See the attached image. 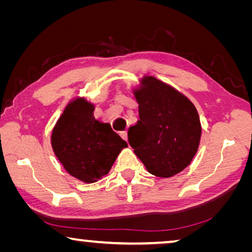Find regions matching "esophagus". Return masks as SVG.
I'll use <instances>...</instances> for the list:
<instances>
[{"instance_id":"esophagus-1","label":"esophagus","mask_w":252,"mask_h":252,"mask_svg":"<svg viewBox=\"0 0 252 252\" xmlns=\"http://www.w3.org/2000/svg\"><path fill=\"white\" fill-rule=\"evenodd\" d=\"M120 135L122 136L123 140H126L127 139V131L126 130V131H121L120 132Z\"/></svg>"}]
</instances>
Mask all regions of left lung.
Instances as JSON below:
<instances>
[{
    "mask_svg": "<svg viewBox=\"0 0 252 252\" xmlns=\"http://www.w3.org/2000/svg\"><path fill=\"white\" fill-rule=\"evenodd\" d=\"M135 92L140 120L127 133L134 153L157 177L169 178L190 164L201 136L194 105L185 95L152 76Z\"/></svg>",
    "mask_w": 252,
    "mask_h": 252,
    "instance_id": "left-lung-1",
    "label": "left lung"
}]
</instances>
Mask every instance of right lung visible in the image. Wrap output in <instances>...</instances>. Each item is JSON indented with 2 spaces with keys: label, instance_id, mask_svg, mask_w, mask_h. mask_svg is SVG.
I'll use <instances>...</instances> for the list:
<instances>
[{
  "label": "right lung",
  "instance_id": "obj_1",
  "mask_svg": "<svg viewBox=\"0 0 252 252\" xmlns=\"http://www.w3.org/2000/svg\"><path fill=\"white\" fill-rule=\"evenodd\" d=\"M93 110L94 106L84 99L72 102L51 138L55 156L66 171L88 183L105 176L120 151L127 147L109 123L95 120Z\"/></svg>",
  "mask_w": 252,
  "mask_h": 252
}]
</instances>
